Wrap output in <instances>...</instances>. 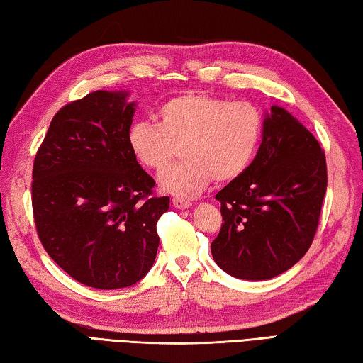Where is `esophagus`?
I'll return each mask as SVG.
<instances>
[{
  "mask_svg": "<svg viewBox=\"0 0 363 363\" xmlns=\"http://www.w3.org/2000/svg\"><path fill=\"white\" fill-rule=\"evenodd\" d=\"M173 206L176 209H181V211H184V209H189V208H191V203L189 201V200H184V198H173Z\"/></svg>",
  "mask_w": 363,
  "mask_h": 363,
  "instance_id": "esophagus-1",
  "label": "esophagus"
}]
</instances>
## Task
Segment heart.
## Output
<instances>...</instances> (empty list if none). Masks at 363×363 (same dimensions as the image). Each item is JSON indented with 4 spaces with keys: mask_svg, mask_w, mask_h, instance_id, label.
Segmentation results:
<instances>
[{
    "mask_svg": "<svg viewBox=\"0 0 363 363\" xmlns=\"http://www.w3.org/2000/svg\"><path fill=\"white\" fill-rule=\"evenodd\" d=\"M261 137V115L248 102L187 92L157 110V124L137 121L127 132L133 157L159 172L181 145L182 160L159 174L163 191L191 198L216 181H231L252 162Z\"/></svg>",
    "mask_w": 363,
    "mask_h": 363,
    "instance_id": "b5f03b06",
    "label": "heart"
}]
</instances>
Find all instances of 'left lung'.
I'll return each instance as SVG.
<instances>
[{
    "label": "left lung",
    "mask_w": 363,
    "mask_h": 363,
    "mask_svg": "<svg viewBox=\"0 0 363 363\" xmlns=\"http://www.w3.org/2000/svg\"><path fill=\"white\" fill-rule=\"evenodd\" d=\"M328 189L318 140L288 110L272 105L253 162L216 195L223 223L211 244L217 266L240 280H269L313 242Z\"/></svg>",
    "instance_id": "obj_1"
}]
</instances>
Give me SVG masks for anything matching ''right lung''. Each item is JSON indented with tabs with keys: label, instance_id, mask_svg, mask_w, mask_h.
<instances>
[{
	"label": "right lung",
	"instance_id": "obj_1",
	"mask_svg": "<svg viewBox=\"0 0 363 363\" xmlns=\"http://www.w3.org/2000/svg\"><path fill=\"white\" fill-rule=\"evenodd\" d=\"M94 91L56 113L33 167V211L42 245L72 279L96 289L132 286L151 271L168 196L127 143L137 102Z\"/></svg>",
	"mask_w": 363,
	"mask_h": 363
}]
</instances>
